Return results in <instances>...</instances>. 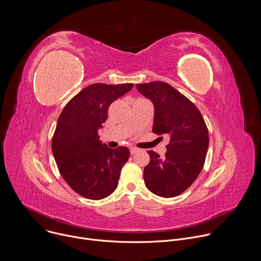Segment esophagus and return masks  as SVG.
<instances>
[{
    "mask_svg": "<svg viewBox=\"0 0 261 261\" xmlns=\"http://www.w3.org/2000/svg\"><path fill=\"white\" fill-rule=\"evenodd\" d=\"M138 151H139V150H138L137 147H130V153H131V155L136 154Z\"/></svg>",
    "mask_w": 261,
    "mask_h": 261,
    "instance_id": "1",
    "label": "esophagus"
}]
</instances>
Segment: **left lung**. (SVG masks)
Instances as JSON below:
<instances>
[{
	"mask_svg": "<svg viewBox=\"0 0 261 261\" xmlns=\"http://www.w3.org/2000/svg\"><path fill=\"white\" fill-rule=\"evenodd\" d=\"M139 93L154 103L153 132L167 135L165 158L147 151L150 163L143 170L146 188L169 198L187 190L203 168L208 131L199 109L170 85L152 82L136 85Z\"/></svg>",
	"mask_w": 261,
	"mask_h": 261,
	"instance_id": "8db88e82",
	"label": "left lung"
}]
</instances>
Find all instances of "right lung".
<instances>
[{
  "mask_svg": "<svg viewBox=\"0 0 261 261\" xmlns=\"http://www.w3.org/2000/svg\"><path fill=\"white\" fill-rule=\"evenodd\" d=\"M133 88V84H93L74 96L61 113L51 150L59 171L70 187L89 199L113 193L129 148H109L99 140L98 130L107 119L108 107Z\"/></svg>",
  "mask_w": 261,
  "mask_h": 261,
  "instance_id": "obj_1",
  "label": "right lung"
}]
</instances>
